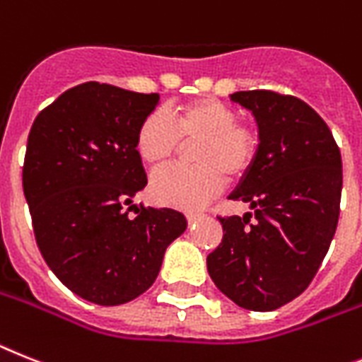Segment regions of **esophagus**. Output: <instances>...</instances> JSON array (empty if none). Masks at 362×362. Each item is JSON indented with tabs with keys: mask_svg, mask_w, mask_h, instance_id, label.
Wrapping results in <instances>:
<instances>
[{
	"mask_svg": "<svg viewBox=\"0 0 362 362\" xmlns=\"http://www.w3.org/2000/svg\"><path fill=\"white\" fill-rule=\"evenodd\" d=\"M186 217H187V223H195V221L202 218V217H204V215L199 214V211H187Z\"/></svg>",
	"mask_w": 362,
	"mask_h": 362,
	"instance_id": "obj_1",
	"label": "esophagus"
}]
</instances>
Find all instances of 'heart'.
<instances>
[{"label": "heart", "mask_w": 362, "mask_h": 362, "mask_svg": "<svg viewBox=\"0 0 362 362\" xmlns=\"http://www.w3.org/2000/svg\"><path fill=\"white\" fill-rule=\"evenodd\" d=\"M226 103L204 97L176 106L167 114L151 112L136 130V153L148 167H163L182 144L191 145L195 165L171 167L151 180V197L158 204L199 209L217 197L226 176L238 180L250 171L259 151V134Z\"/></svg>", "instance_id": "obj_1"}]
</instances>
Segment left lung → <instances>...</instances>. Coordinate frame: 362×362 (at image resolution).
<instances>
[{
  "instance_id": "left-lung-1",
  "label": "left lung",
  "mask_w": 362,
  "mask_h": 362,
  "mask_svg": "<svg viewBox=\"0 0 362 362\" xmlns=\"http://www.w3.org/2000/svg\"><path fill=\"white\" fill-rule=\"evenodd\" d=\"M230 99L252 112L259 130L256 162L230 195L254 214L218 217L224 235L208 272L239 308L274 311L308 289L335 235L341 151L326 121L298 97L250 90Z\"/></svg>"
}]
</instances>
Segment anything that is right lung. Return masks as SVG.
Segmentation results:
<instances>
[{"label":"right lung","mask_w":362,"mask_h":362,"mask_svg":"<svg viewBox=\"0 0 362 362\" xmlns=\"http://www.w3.org/2000/svg\"><path fill=\"white\" fill-rule=\"evenodd\" d=\"M158 101V93L92 81L64 92L29 132L21 176L36 245L54 276L88 302L138 298L187 226L169 208L128 215L147 186L136 130Z\"/></svg>","instance_id":"1"}]
</instances>
